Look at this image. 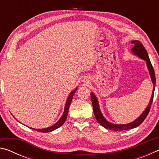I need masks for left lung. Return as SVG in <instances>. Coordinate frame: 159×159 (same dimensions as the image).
Returning a JSON list of instances; mask_svg holds the SVG:
<instances>
[{"instance_id":"1","label":"left lung","mask_w":159,"mask_h":159,"mask_svg":"<svg viewBox=\"0 0 159 159\" xmlns=\"http://www.w3.org/2000/svg\"><path fill=\"white\" fill-rule=\"evenodd\" d=\"M132 43L134 44V47L133 48V53H134L135 55L139 56V57L142 58L143 60H144L147 61V65L148 69H149L151 79H152V83L153 84H154V89H153L152 95V98H151L149 104H148V106L146 108V109H145V111H144V112L141 114L140 116L137 118L134 121L125 125H115V124H112V123H109L105 118L103 117V116H102V113L100 111V109H99L98 99H97L95 95L91 93H90L91 100H92V104L93 106V111H94V114H95V116L96 118V120H98V122L101 125H102L103 127H104L107 129H109V130H112L115 131H122V130H129V129H133L134 128L138 127V126H139L142 122L144 121L145 118H146V117L147 116V115L149 114L151 107H152L153 99H154V88H155V85H156V77H155L154 68H153L152 64L151 63L147 50L144 48V45H142V43L139 41H132Z\"/></svg>"}]
</instances>
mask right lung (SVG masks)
Masks as SVG:
<instances>
[{"label":"right lung","mask_w":159,"mask_h":159,"mask_svg":"<svg viewBox=\"0 0 159 159\" xmlns=\"http://www.w3.org/2000/svg\"><path fill=\"white\" fill-rule=\"evenodd\" d=\"M77 89V88H76ZM76 89L72 91L71 93H70V95L69 96L68 99H67V101L66 102V104H65V108H64V114L62 115V116L61 117V118L60 120H59V121L55 123V125H53L52 126H51V127L49 128H43V129H34V128H32L33 130H36L38 132H41V133H48V132H51L54 130H55V129H57L58 128H60V126L64 124V123L65 122V120L66 119V117H67V114H68V111H69V106L70 104H71V102L72 101V99H73V97L75 92H76Z\"/></svg>","instance_id":"right-lung-1"}]
</instances>
